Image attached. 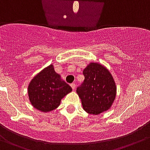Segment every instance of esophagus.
I'll return each instance as SVG.
<instances>
[{"label": "esophagus", "mask_w": 150, "mask_h": 150, "mask_svg": "<svg viewBox=\"0 0 150 150\" xmlns=\"http://www.w3.org/2000/svg\"><path fill=\"white\" fill-rule=\"evenodd\" d=\"M71 87L73 90H74L75 88H76V85H75L74 83H72V84H71Z\"/></svg>", "instance_id": "1"}]
</instances>
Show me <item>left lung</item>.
I'll return each instance as SVG.
<instances>
[{
  "instance_id": "8db88e82",
  "label": "left lung",
  "mask_w": 150,
  "mask_h": 150,
  "mask_svg": "<svg viewBox=\"0 0 150 150\" xmlns=\"http://www.w3.org/2000/svg\"><path fill=\"white\" fill-rule=\"evenodd\" d=\"M85 80L76 93L84 110L99 115L108 110L116 96V85L109 70L99 62H90L84 69Z\"/></svg>"
}]
</instances>
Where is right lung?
<instances>
[{"label":"right lung","instance_id":"obj_1","mask_svg":"<svg viewBox=\"0 0 150 150\" xmlns=\"http://www.w3.org/2000/svg\"><path fill=\"white\" fill-rule=\"evenodd\" d=\"M71 91L72 88L62 80L52 64L34 76L28 86L30 103L42 112H51L57 108L62 98Z\"/></svg>","mask_w":150,"mask_h":150}]
</instances>
